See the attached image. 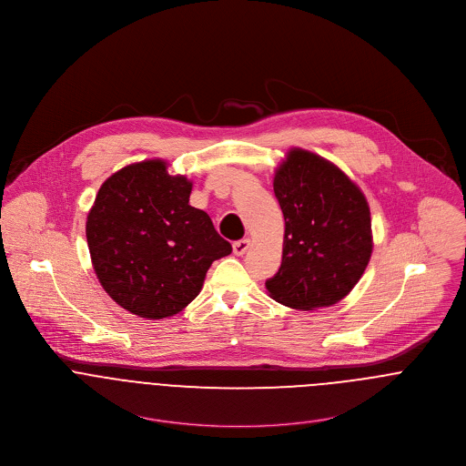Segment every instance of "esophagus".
Here are the masks:
<instances>
[{"label": "esophagus", "instance_id": "34e87169", "mask_svg": "<svg viewBox=\"0 0 466 466\" xmlns=\"http://www.w3.org/2000/svg\"><path fill=\"white\" fill-rule=\"evenodd\" d=\"M249 246H251V240L249 238H242V240H237L235 244H233V253L237 255V257H242L248 249H249Z\"/></svg>", "mask_w": 466, "mask_h": 466}]
</instances>
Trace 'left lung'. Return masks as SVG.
<instances>
[{
	"label": "left lung",
	"instance_id": "8db88e82",
	"mask_svg": "<svg viewBox=\"0 0 466 466\" xmlns=\"http://www.w3.org/2000/svg\"><path fill=\"white\" fill-rule=\"evenodd\" d=\"M272 187L285 237L281 266L266 281L268 296L298 310L335 305L371 258L368 200L339 167L303 148L287 152Z\"/></svg>",
	"mask_w": 466,
	"mask_h": 466
}]
</instances>
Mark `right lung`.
Returning <instances> with one entry per match:
<instances>
[{
  "instance_id": "1",
  "label": "right lung",
  "mask_w": 466,
  "mask_h": 466,
  "mask_svg": "<svg viewBox=\"0 0 466 466\" xmlns=\"http://www.w3.org/2000/svg\"><path fill=\"white\" fill-rule=\"evenodd\" d=\"M192 181L147 159L104 181L87 213L86 238L104 290L145 319L181 312L209 266L231 253L206 211L188 204Z\"/></svg>"
}]
</instances>
